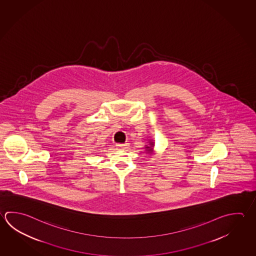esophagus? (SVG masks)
Masks as SVG:
<instances>
[{
    "label": "esophagus",
    "mask_w": 256,
    "mask_h": 256,
    "mask_svg": "<svg viewBox=\"0 0 256 256\" xmlns=\"http://www.w3.org/2000/svg\"><path fill=\"white\" fill-rule=\"evenodd\" d=\"M116 147L117 149L126 150L127 148H129V144H117Z\"/></svg>",
    "instance_id": "34e87169"
}]
</instances>
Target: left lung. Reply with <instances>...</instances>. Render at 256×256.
Segmentation results:
<instances>
[{
	"mask_svg": "<svg viewBox=\"0 0 256 256\" xmlns=\"http://www.w3.org/2000/svg\"><path fill=\"white\" fill-rule=\"evenodd\" d=\"M154 142L150 140L149 145H145V150L147 152V154H152L154 152Z\"/></svg>",
	"mask_w": 256,
	"mask_h": 256,
	"instance_id": "left-lung-1",
	"label": "left lung"
}]
</instances>
